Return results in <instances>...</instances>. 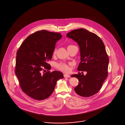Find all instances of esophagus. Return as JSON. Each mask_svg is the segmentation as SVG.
<instances>
[{
	"label": "esophagus",
	"mask_w": 125,
	"mask_h": 125,
	"mask_svg": "<svg viewBox=\"0 0 125 125\" xmlns=\"http://www.w3.org/2000/svg\"><path fill=\"white\" fill-rule=\"evenodd\" d=\"M64 77H67V78H70V77H71V76L70 75H68V74H65L64 75Z\"/></svg>",
	"instance_id": "1"
}]
</instances>
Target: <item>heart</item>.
Instances as JSON below:
<instances>
[{
  "mask_svg": "<svg viewBox=\"0 0 125 125\" xmlns=\"http://www.w3.org/2000/svg\"><path fill=\"white\" fill-rule=\"evenodd\" d=\"M56 51V49H55L54 50L53 53V55L55 54ZM56 66L58 69L61 70L64 72H68L70 70L69 65L64 62H60V63H57L56 64Z\"/></svg>",
  "mask_w": 125,
  "mask_h": 125,
  "instance_id": "heart-1",
  "label": "heart"
}]
</instances>
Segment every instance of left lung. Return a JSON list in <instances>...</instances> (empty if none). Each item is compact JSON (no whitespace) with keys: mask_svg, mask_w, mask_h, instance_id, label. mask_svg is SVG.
Masks as SVG:
<instances>
[{"mask_svg":"<svg viewBox=\"0 0 125 125\" xmlns=\"http://www.w3.org/2000/svg\"><path fill=\"white\" fill-rule=\"evenodd\" d=\"M66 36L79 46L81 62L78 71L87 72L86 75L80 72L72 75L79 80L74 90L81 96L90 97L100 90L108 76L109 60L105 46L96 34L83 28L72 30Z\"/></svg>","mask_w":125,"mask_h":125,"instance_id":"1","label":"left lung"}]
</instances>
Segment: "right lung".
I'll use <instances>...</instances> for the list:
<instances>
[{
    "mask_svg": "<svg viewBox=\"0 0 125 125\" xmlns=\"http://www.w3.org/2000/svg\"><path fill=\"white\" fill-rule=\"evenodd\" d=\"M62 37L60 33L38 31L29 36L17 52L15 74L23 92L31 98L42 100L49 98L57 81L64 77L59 71H49L51 69L49 61L56 43Z\"/></svg>",
    "mask_w": 125,
    "mask_h": 125,
    "instance_id": "1",
    "label": "right lung"
}]
</instances>
